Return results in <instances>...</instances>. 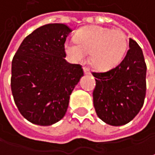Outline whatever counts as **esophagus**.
I'll return each mask as SVG.
<instances>
[{
	"instance_id": "1",
	"label": "esophagus",
	"mask_w": 155,
	"mask_h": 155,
	"mask_svg": "<svg viewBox=\"0 0 155 155\" xmlns=\"http://www.w3.org/2000/svg\"><path fill=\"white\" fill-rule=\"evenodd\" d=\"M83 71H84V74H90V70H89L88 68L83 67Z\"/></svg>"
}]
</instances>
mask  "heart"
Segmentation results:
<instances>
[{
    "label": "heart",
    "instance_id": "b5f03b06",
    "mask_svg": "<svg viewBox=\"0 0 155 155\" xmlns=\"http://www.w3.org/2000/svg\"><path fill=\"white\" fill-rule=\"evenodd\" d=\"M128 47V38L120 29L101 26H86L78 30L75 40L65 44L69 57L81 62L90 52V62L98 70H109L117 67L124 59Z\"/></svg>",
    "mask_w": 155,
    "mask_h": 155
}]
</instances>
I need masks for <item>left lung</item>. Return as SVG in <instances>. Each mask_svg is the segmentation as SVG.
<instances>
[{"instance_id":"1","label":"left lung","mask_w":155,"mask_h":155,"mask_svg":"<svg viewBox=\"0 0 155 155\" xmlns=\"http://www.w3.org/2000/svg\"><path fill=\"white\" fill-rule=\"evenodd\" d=\"M124 59L116 68L104 73H92L96 78L93 91L96 112L108 124L129 123L144 104L147 90V65L140 45L129 39Z\"/></svg>"}]
</instances>
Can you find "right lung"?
<instances>
[{
    "instance_id": "obj_1",
    "label": "right lung",
    "mask_w": 155,
    "mask_h": 155,
    "mask_svg": "<svg viewBox=\"0 0 155 155\" xmlns=\"http://www.w3.org/2000/svg\"><path fill=\"white\" fill-rule=\"evenodd\" d=\"M71 31L63 23L45 24L27 36L15 54L11 91L18 110L31 123L47 126L63 118L83 76L81 65L65 59Z\"/></svg>"
}]
</instances>
